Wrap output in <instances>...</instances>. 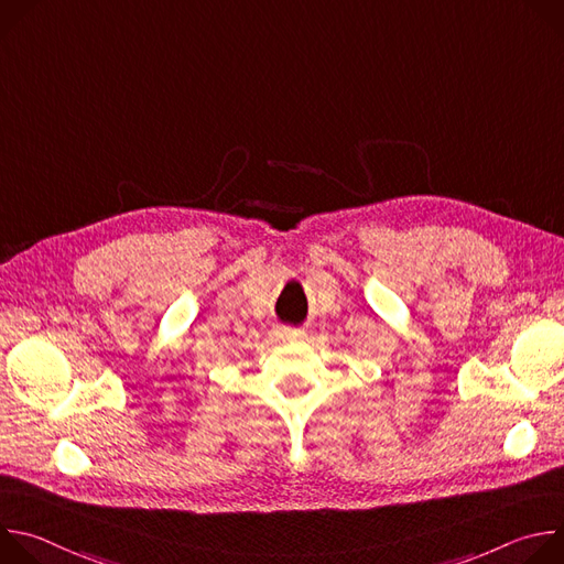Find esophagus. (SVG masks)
I'll return each mask as SVG.
<instances>
[{"label": "esophagus", "instance_id": "esophagus-1", "mask_svg": "<svg viewBox=\"0 0 564 564\" xmlns=\"http://www.w3.org/2000/svg\"><path fill=\"white\" fill-rule=\"evenodd\" d=\"M305 330L303 328H292V326H276L274 328V337L279 341H296V339H303Z\"/></svg>", "mask_w": 564, "mask_h": 564}]
</instances>
